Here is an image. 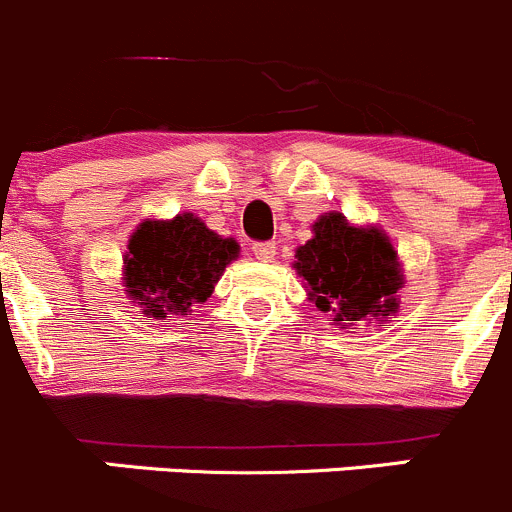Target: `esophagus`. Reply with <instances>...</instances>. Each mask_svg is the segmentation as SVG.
Segmentation results:
<instances>
[{
  "instance_id": "34e87169",
  "label": "esophagus",
  "mask_w": 512,
  "mask_h": 512,
  "mask_svg": "<svg viewBox=\"0 0 512 512\" xmlns=\"http://www.w3.org/2000/svg\"><path fill=\"white\" fill-rule=\"evenodd\" d=\"M252 255L260 262H272L275 260V245L272 242H255L252 245Z\"/></svg>"
}]
</instances>
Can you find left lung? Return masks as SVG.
Segmentation results:
<instances>
[{"label":"left lung","mask_w":512,"mask_h":512,"mask_svg":"<svg viewBox=\"0 0 512 512\" xmlns=\"http://www.w3.org/2000/svg\"><path fill=\"white\" fill-rule=\"evenodd\" d=\"M310 229L293 267L310 303L331 315L333 326L384 323L399 313L404 265L384 229L353 224L341 212L321 214Z\"/></svg>","instance_id":"8db88e82"}]
</instances>
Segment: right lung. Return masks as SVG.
<instances>
[{
    "mask_svg": "<svg viewBox=\"0 0 512 512\" xmlns=\"http://www.w3.org/2000/svg\"><path fill=\"white\" fill-rule=\"evenodd\" d=\"M240 257L234 237H222L191 212L143 219L128 237L123 285L146 318L174 321L191 315Z\"/></svg>",
    "mask_w": 512,
    "mask_h": 512,
    "instance_id": "add662e5",
    "label": "right lung"
}]
</instances>
